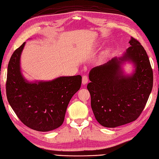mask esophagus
Returning a JSON list of instances; mask_svg holds the SVG:
<instances>
[{
	"instance_id": "1",
	"label": "esophagus",
	"mask_w": 159,
	"mask_h": 159,
	"mask_svg": "<svg viewBox=\"0 0 159 159\" xmlns=\"http://www.w3.org/2000/svg\"><path fill=\"white\" fill-rule=\"evenodd\" d=\"M88 82H89V77H88V76L86 75H83V77H82V84L85 85V84H86L88 83Z\"/></svg>"
}]
</instances>
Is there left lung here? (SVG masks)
<instances>
[{
  "instance_id": "obj_1",
  "label": "left lung",
  "mask_w": 159,
  "mask_h": 159,
  "mask_svg": "<svg viewBox=\"0 0 159 159\" xmlns=\"http://www.w3.org/2000/svg\"><path fill=\"white\" fill-rule=\"evenodd\" d=\"M130 46L121 58H114L91 69L87 86L91 107L98 122L115 128L135 121L142 114L153 86V72L148 56L139 42L130 37ZM134 62L135 72L125 76L121 65Z\"/></svg>"
}]
</instances>
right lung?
<instances>
[{"label": "right lung", "instance_id": "1", "mask_svg": "<svg viewBox=\"0 0 159 159\" xmlns=\"http://www.w3.org/2000/svg\"><path fill=\"white\" fill-rule=\"evenodd\" d=\"M24 45L25 42L14 51L9 62L7 97L24 125L38 131H50L64 122L70 98L81 87L82 76L60 77L49 82H27L20 70V56Z\"/></svg>", "mask_w": 159, "mask_h": 159}]
</instances>
